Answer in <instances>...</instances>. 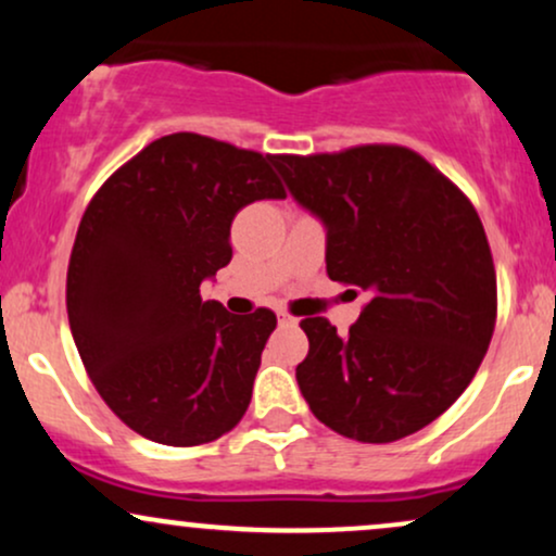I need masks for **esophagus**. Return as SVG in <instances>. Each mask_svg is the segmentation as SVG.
Here are the masks:
<instances>
[{
    "label": "esophagus",
    "instance_id": "34e87169",
    "mask_svg": "<svg viewBox=\"0 0 556 556\" xmlns=\"http://www.w3.org/2000/svg\"><path fill=\"white\" fill-rule=\"evenodd\" d=\"M277 316H279V324H285V327H295L298 324V318L290 314V311H277Z\"/></svg>",
    "mask_w": 556,
    "mask_h": 556
}]
</instances>
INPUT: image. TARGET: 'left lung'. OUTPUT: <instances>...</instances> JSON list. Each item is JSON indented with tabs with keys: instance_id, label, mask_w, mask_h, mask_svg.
<instances>
[{
	"instance_id": "8db88e82",
	"label": "left lung",
	"mask_w": 556,
	"mask_h": 556,
	"mask_svg": "<svg viewBox=\"0 0 556 556\" xmlns=\"http://www.w3.org/2000/svg\"><path fill=\"white\" fill-rule=\"evenodd\" d=\"M274 164L327 225L329 279L368 292L348 337L324 316L300 321V392L324 426L355 442L410 437L460 397L494 334L496 271L481 216L405 146L277 154Z\"/></svg>"
}]
</instances>
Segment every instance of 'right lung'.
Returning <instances> with one entry per match:
<instances>
[{
    "label": "right lung",
    "mask_w": 556,
    "mask_h": 556,
    "mask_svg": "<svg viewBox=\"0 0 556 556\" xmlns=\"http://www.w3.org/2000/svg\"><path fill=\"white\" fill-rule=\"evenodd\" d=\"M274 156L172 132L106 177L67 266V318L96 392L151 442L198 446L251 405L269 308L227 314L201 282L232 258L229 227L261 198H285Z\"/></svg>",
    "instance_id": "right-lung-1"
}]
</instances>
